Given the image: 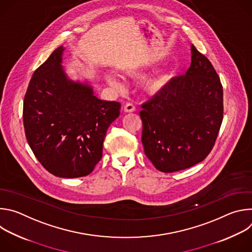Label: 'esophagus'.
<instances>
[{"label": "esophagus", "instance_id": "esophagus-1", "mask_svg": "<svg viewBox=\"0 0 252 252\" xmlns=\"http://www.w3.org/2000/svg\"><path fill=\"white\" fill-rule=\"evenodd\" d=\"M124 110L126 113H133L135 111V106L131 102H127L125 104Z\"/></svg>", "mask_w": 252, "mask_h": 252}]
</instances>
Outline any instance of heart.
<instances>
[{
	"label": "heart",
	"instance_id": "heart-1",
	"mask_svg": "<svg viewBox=\"0 0 252 252\" xmlns=\"http://www.w3.org/2000/svg\"><path fill=\"white\" fill-rule=\"evenodd\" d=\"M170 75L167 73H161L157 76H154L150 78L149 80L146 81L145 85H143V88L149 93V94H158L161 91H163L168 83L170 82ZM105 80L110 86H112L115 89H121L123 87V83L121 80L113 74H106L105 75Z\"/></svg>",
	"mask_w": 252,
	"mask_h": 252
}]
</instances>
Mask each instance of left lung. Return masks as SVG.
<instances>
[{
  "label": "left lung",
  "instance_id": "8db88e82",
  "mask_svg": "<svg viewBox=\"0 0 252 252\" xmlns=\"http://www.w3.org/2000/svg\"><path fill=\"white\" fill-rule=\"evenodd\" d=\"M141 107L146 156L159 171L174 172L211 152L223 119V90L209 60L191 45L186 75L171 79Z\"/></svg>",
  "mask_w": 252,
  "mask_h": 252
}]
</instances>
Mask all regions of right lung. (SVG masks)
<instances>
[{
	"label": "right lung",
	"mask_w": 252,
	"mask_h": 252,
	"mask_svg": "<svg viewBox=\"0 0 252 252\" xmlns=\"http://www.w3.org/2000/svg\"><path fill=\"white\" fill-rule=\"evenodd\" d=\"M61 46L30 81L23 107L25 133L34 157L52 174H90L102 156L104 136L121 103L97 98L88 83L67 78Z\"/></svg>",
	"instance_id": "right-lung-1"
}]
</instances>
